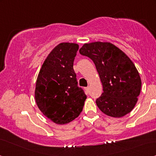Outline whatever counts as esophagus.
Wrapping results in <instances>:
<instances>
[{
	"mask_svg": "<svg viewBox=\"0 0 156 156\" xmlns=\"http://www.w3.org/2000/svg\"><path fill=\"white\" fill-rule=\"evenodd\" d=\"M85 90H86L87 92H89V87H86V88H85Z\"/></svg>",
	"mask_w": 156,
	"mask_h": 156,
	"instance_id": "obj_1",
	"label": "esophagus"
}]
</instances>
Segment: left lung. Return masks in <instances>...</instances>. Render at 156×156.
<instances>
[{
    "instance_id": "left-lung-1",
    "label": "left lung",
    "mask_w": 156,
    "mask_h": 156,
    "mask_svg": "<svg viewBox=\"0 0 156 156\" xmlns=\"http://www.w3.org/2000/svg\"><path fill=\"white\" fill-rule=\"evenodd\" d=\"M80 53L94 62L103 86L97 105L107 116L121 118L133 110L141 89V80L131 59L108 42L85 43Z\"/></svg>"
}]
</instances>
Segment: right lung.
<instances>
[{"label":"right lung","mask_w":156,"mask_h":156,"mask_svg":"<svg viewBox=\"0 0 156 156\" xmlns=\"http://www.w3.org/2000/svg\"><path fill=\"white\" fill-rule=\"evenodd\" d=\"M78 44L62 42L42 64L36 81L35 99L42 114L57 124H66L79 116L87 99L77 86L73 69Z\"/></svg>","instance_id":"add662e5"}]
</instances>
